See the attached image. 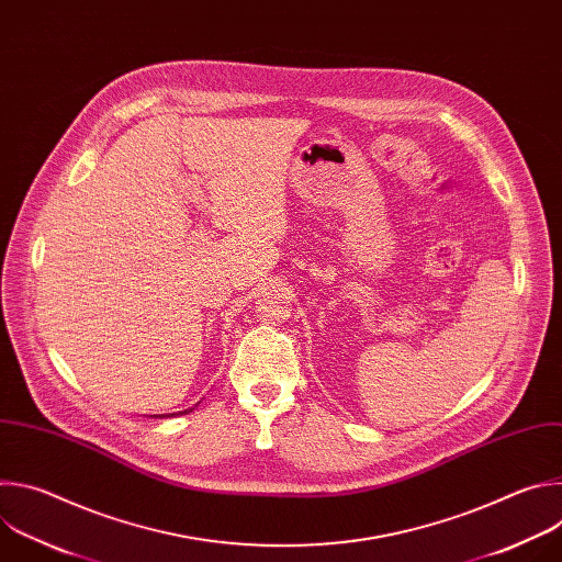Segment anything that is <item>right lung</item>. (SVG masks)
<instances>
[{
  "label": "right lung",
  "mask_w": 562,
  "mask_h": 562,
  "mask_svg": "<svg viewBox=\"0 0 562 562\" xmlns=\"http://www.w3.org/2000/svg\"><path fill=\"white\" fill-rule=\"evenodd\" d=\"M180 414H191V409H184V412H180ZM169 416H178V414H169ZM155 418H165V416H155Z\"/></svg>",
  "instance_id": "1"
}]
</instances>
